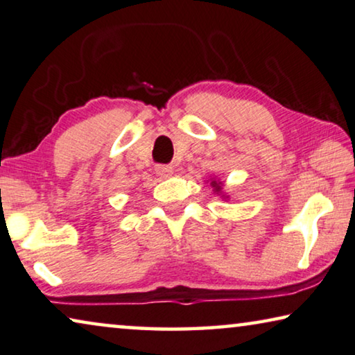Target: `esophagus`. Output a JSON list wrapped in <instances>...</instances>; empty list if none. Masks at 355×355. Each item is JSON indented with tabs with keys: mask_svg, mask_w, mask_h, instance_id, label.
Segmentation results:
<instances>
[{
	"mask_svg": "<svg viewBox=\"0 0 355 355\" xmlns=\"http://www.w3.org/2000/svg\"><path fill=\"white\" fill-rule=\"evenodd\" d=\"M155 171L159 176L162 178H168L170 174H173V166H168V165H159L155 168Z\"/></svg>",
	"mask_w": 355,
	"mask_h": 355,
	"instance_id": "esophagus-1",
	"label": "esophagus"
}]
</instances>
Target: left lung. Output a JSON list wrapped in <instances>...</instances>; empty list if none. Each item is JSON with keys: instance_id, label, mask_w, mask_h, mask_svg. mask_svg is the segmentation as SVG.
<instances>
[{"instance_id": "8db88e82", "label": "left lung", "mask_w": 355, "mask_h": 355, "mask_svg": "<svg viewBox=\"0 0 355 355\" xmlns=\"http://www.w3.org/2000/svg\"><path fill=\"white\" fill-rule=\"evenodd\" d=\"M211 185H212V187H214L216 192H220V190H222V187H220V182H217V181H212V182H211Z\"/></svg>"}]
</instances>
